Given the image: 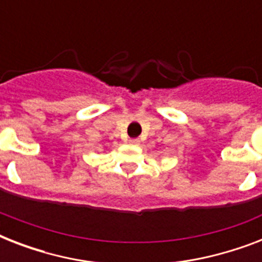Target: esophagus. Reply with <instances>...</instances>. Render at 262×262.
<instances>
[{
	"label": "esophagus",
	"mask_w": 262,
	"mask_h": 262,
	"mask_svg": "<svg viewBox=\"0 0 262 262\" xmlns=\"http://www.w3.org/2000/svg\"><path fill=\"white\" fill-rule=\"evenodd\" d=\"M129 143H130L132 145H139L140 140L139 139H130L129 140Z\"/></svg>",
	"instance_id": "1"
}]
</instances>
